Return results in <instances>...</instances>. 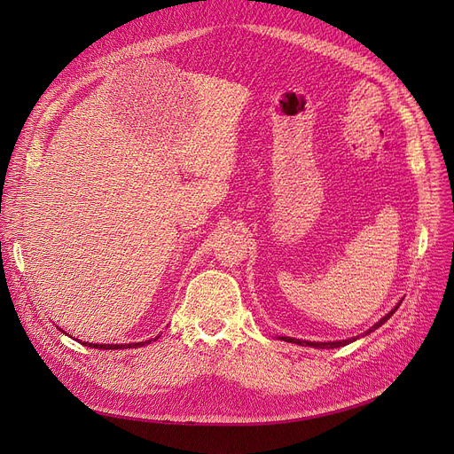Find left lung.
Masks as SVG:
<instances>
[{
	"instance_id": "left-lung-1",
	"label": "left lung",
	"mask_w": 454,
	"mask_h": 454,
	"mask_svg": "<svg viewBox=\"0 0 454 454\" xmlns=\"http://www.w3.org/2000/svg\"><path fill=\"white\" fill-rule=\"evenodd\" d=\"M399 305H401V301L392 309V311H390L388 315H385V317L380 318L377 324H373V325L364 333V335H370L372 331H375L377 327L383 325V324H385V322H387V320H388V318L397 311V307H399ZM364 335H363V337H364ZM281 340H285V342H293V344H300V346H313V348H322V349H324V348H329V349H331V348H340V346H346V344H349V342L356 340V337L348 339V340H337V342H309V340H298V339H291V337H281Z\"/></svg>"
}]
</instances>
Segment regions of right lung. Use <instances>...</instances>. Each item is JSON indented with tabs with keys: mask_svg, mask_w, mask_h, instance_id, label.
<instances>
[{
	"mask_svg": "<svg viewBox=\"0 0 454 454\" xmlns=\"http://www.w3.org/2000/svg\"><path fill=\"white\" fill-rule=\"evenodd\" d=\"M158 339V337H156ZM154 339V340H156ZM153 340H147V342H137V344H91V342H82L84 346L88 348H98V349H127V348H139V346H145V344H151Z\"/></svg>",
	"mask_w": 454,
	"mask_h": 454,
	"instance_id": "1",
	"label": "right lung"
}]
</instances>
